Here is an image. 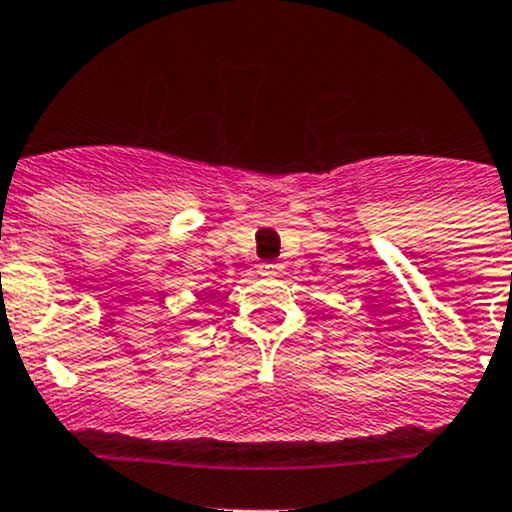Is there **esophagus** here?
<instances>
[{"label": "esophagus", "instance_id": "obj_1", "mask_svg": "<svg viewBox=\"0 0 512 512\" xmlns=\"http://www.w3.org/2000/svg\"><path fill=\"white\" fill-rule=\"evenodd\" d=\"M280 270H282V267L277 265V262H262V265H260L262 275H280Z\"/></svg>", "mask_w": 512, "mask_h": 512}]
</instances>
